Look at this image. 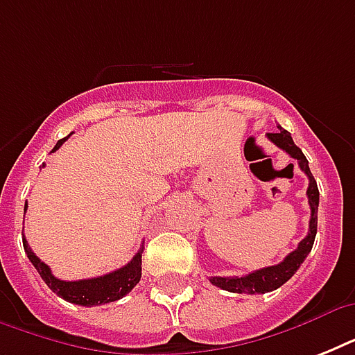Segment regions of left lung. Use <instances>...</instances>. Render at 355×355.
I'll list each match as a JSON object with an SVG mask.
<instances>
[{
  "label": "left lung",
  "instance_id": "8db88e82",
  "mask_svg": "<svg viewBox=\"0 0 355 355\" xmlns=\"http://www.w3.org/2000/svg\"><path fill=\"white\" fill-rule=\"evenodd\" d=\"M267 138L280 147L282 150H286L287 155L295 158L298 162V166L309 178L308 186V202L311 208V219H309V232L304 237L302 241L298 243V247L293 250L291 254H287L286 259L280 261L278 265H270V267H263L250 272L247 276H211L210 282L214 286L221 287L225 291L230 293H247V295H259V293H269L284 286L289 278L298 270L300 263H302L306 256L311 252L313 247L315 236H317V210H319V188L315 182L313 175L309 171L308 158L304 156V153L298 149L295 141H293L291 134L287 132L286 128L278 127V132H269Z\"/></svg>",
  "mask_w": 355,
  "mask_h": 355
}]
</instances>
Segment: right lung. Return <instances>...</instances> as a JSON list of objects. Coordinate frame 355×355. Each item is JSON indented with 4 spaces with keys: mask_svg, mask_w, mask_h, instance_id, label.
Listing matches in <instances>:
<instances>
[{
    "mask_svg": "<svg viewBox=\"0 0 355 355\" xmlns=\"http://www.w3.org/2000/svg\"><path fill=\"white\" fill-rule=\"evenodd\" d=\"M66 138L58 139L57 145L53 147L51 153L60 149V145L68 139ZM27 210V205H25ZM24 248L27 252V258L31 259V263L35 265V269L38 270V275L42 276V280L46 282L47 287L53 293H57L58 297L68 300L71 304H79V306H101V304L114 302L119 300L127 295L128 291H132L134 286L138 284L141 278V252L144 248H139L136 256H134L127 265H123L121 269L112 270L108 275L97 276V278H88V280H75V282H66L58 280L57 276H53L49 265H46L33 250H31L29 243L25 241L24 237Z\"/></svg>",
    "mask_w": 355,
    "mask_h": 355,
    "instance_id": "add662e5",
    "label": "right lung"
}]
</instances>
